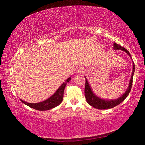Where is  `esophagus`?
Masks as SVG:
<instances>
[{
    "mask_svg": "<svg viewBox=\"0 0 145 145\" xmlns=\"http://www.w3.org/2000/svg\"><path fill=\"white\" fill-rule=\"evenodd\" d=\"M83 72H84V68H82V67H78L77 68H76V70H75L76 73H82Z\"/></svg>",
    "mask_w": 145,
    "mask_h": 145,
    "instance_id": "obj_1",
    "label": "esophagus"
}]
</instances>
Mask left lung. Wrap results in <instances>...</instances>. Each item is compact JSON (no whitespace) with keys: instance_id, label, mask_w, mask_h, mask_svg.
I'll use <instances>...</instances> for the list:
<instances>
[{"instance_id":"left-lung-1","label":"left lung","mask_w":145,"mask_h":145,"mask_svg":"<svg viewBox=\"0 0 145 145\" xmlns=\"http://www.w3.org/2000/svg\"><path fill=\"white\" fill-rule=\"evenodd\" d=\"M112 48L114 50H120L123 52H126L127 54L129 56V57H131L132 59L131 56L130 54V53L128 50L123 47H122L119 45H118L116 43H113V47ZM135 70V66L134 62H132V76L131 77L129 81V84L128 88L126 90V91L123 94L121 97H120L118 99H115L113 100H105L102 98H100L93 93V90L91 88L89 82L88 81L86 77H85L86 78V83H85V89H84V93H85V98L86 99L87 102L90 105H91L92 107L96 108L98 109H111V108L114 107L116 106L120 103H121L123 100L126 99L127 97L128 96L130 91L131 90L132 85V79H133V76Z\"/></svg>"}]
</instances>
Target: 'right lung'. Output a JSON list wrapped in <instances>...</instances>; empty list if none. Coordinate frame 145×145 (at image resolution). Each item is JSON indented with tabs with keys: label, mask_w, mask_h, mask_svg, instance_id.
I'll use <instances>...</instances> for the list:
<instances>
[{
	"label": "right lung",
	"mask_w": 145,
	"mask_h": 145,
	"mask_svg": "<svg viewBox=\"0 0 145 145\" xmlns=\"http://www.w3.org/2000/svg\"><path fill=\"white\" fill-rule=\"evenodd\" d=\"M71 77H68L67 80H65V82H63L61 84L59 88H58L57 90L54 93L52 96L50 97L45 100L43 102H38V103H29L24 101V100H20L22 102H23L24 104L27 105L33 109L38 110V111H47L50 110L52 108L57 107V105H59L63 101V96H64V91L66 87L67 83L70 81Z\"/></svg>",
	"instance_id": "right-lung-1"
}]
</instances>
